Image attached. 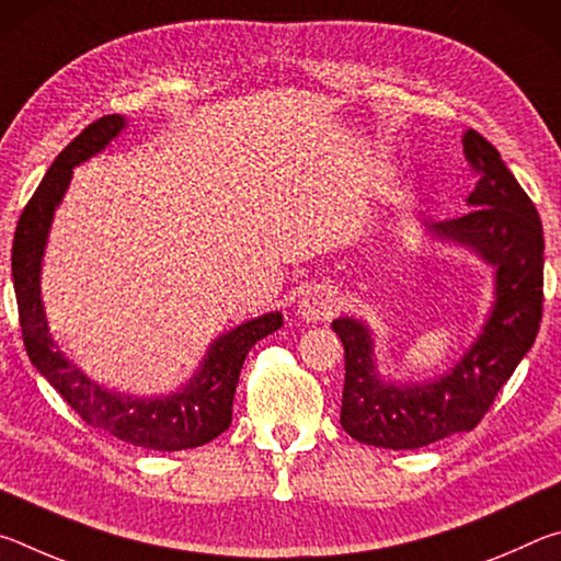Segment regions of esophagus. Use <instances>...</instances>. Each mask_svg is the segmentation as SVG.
I'll return each mask as SVG.
<instances>
[{"instance_id": "esophagus-1", "label": "esophagus", "mask_w": 561, "mask_h": 561, "mask_svg": "<svg viewBox=\"0 0 561 561\" xmlns=\"http://www.w3.org/2000/svg\"><path fill=\"white\" fill-rule=\"evenodd\" d=\"M336 309H339V301L334 294L319 287L307 291V297L299 301V317L304 321H311V324H317L321 319L334 317Z\"/></svg>"}]
</instances>
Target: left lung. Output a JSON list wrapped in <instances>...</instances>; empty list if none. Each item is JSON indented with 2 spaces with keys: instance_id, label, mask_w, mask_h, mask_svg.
<instances>
[{
  "instance_id": "obj_1",
  "label": "left lung",
  "mask_w": 561,
  "mask_h": 561,
  "mask_svg": "<svg viewBox=\"0 0 561 561\" xmlns=\"http://www.w3.org/2000/svg\"><path fill=\"white\" fill-rule=\"evenodd\" d=\"M462 150L480 173L468 197L470 213L425 222V234L468 247L490 264L495 270V299L458 364L421 383L381 378L374 334L364 321H331L346 358L341 428L358 443L415 450L472 431L537 339L545 301V237L537 207L502 163L497 148L478 130H465Z\"/></svg>"
}]
</instances>
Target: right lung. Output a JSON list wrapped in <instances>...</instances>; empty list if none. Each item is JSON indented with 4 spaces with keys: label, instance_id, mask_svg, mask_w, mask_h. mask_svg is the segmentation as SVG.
Wrapping results in <instances>:
<instances>
[{
    "label": "right lung",
    "instance_id": "1",
    "mask_svg": "<svg viewBox=\"0 0 561 561\" xmlns=\"http://www.w3.org/2000/svg\"><path fill=\"white\" fill-rule=\"evenodd\" d=\"M126 118L113 113L81 130L54 160L42 185L19 217L12 247V277L19 304V324L26 354L76 413L93 428L108 431L118 440L148 450H187L215 440L232 423L234 388L250 348L282 327L279 311L244 321L217 336L203 364L185 386L168 396H128L81 371L51 339L42 301V260L56 207L69 190L73 168L101 153L126 128Z\"/></svg>",
    "mask_w": 561,
    "mask_h": 561
}]
</instances>
